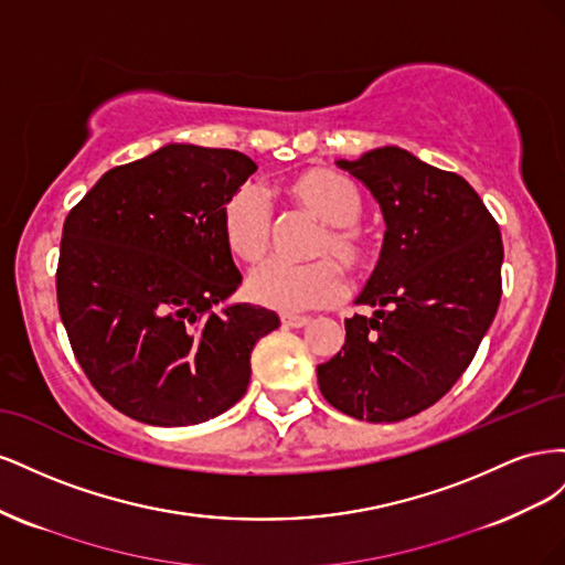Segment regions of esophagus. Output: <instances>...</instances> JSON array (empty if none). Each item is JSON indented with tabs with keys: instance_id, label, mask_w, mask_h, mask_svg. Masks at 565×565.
<instances>
[{
	"instance_id": "1",
	"label": "esophagus",
	"mask_w": 565,
	"mask_h": 565,
	"mask_svg": "<svg viewBox=\"0 0 565 565\" xmlns=\"http://www.w3.org/2000/svg\"><path fill=\"white\" fill-rule=\"evenodd\" d=\"M280 320H282L285 328H303V324H309V318H306V316H289V313H285Z\"/></svg>"
}]
</instances>
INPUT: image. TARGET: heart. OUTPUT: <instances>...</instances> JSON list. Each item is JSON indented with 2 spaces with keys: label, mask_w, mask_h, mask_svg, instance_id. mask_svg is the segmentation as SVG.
<instances>
[{
  "label": "heart",
  "mask_w": 565,
  "mask_h": 565,
  "mask_svg": "<svg viewBox=\"0 0 565 565\" xmlns=\"http://www.w3.org/2000/svg\"><path fill=\"white\" fill-rule=\"evenodd\" d=\"M280 193L289 204L320 221L309 254L316 262H266L247 278V295L268 309L295 313L320 309L341 299L347 278L363 276L374 264V237L361 224L363 193L347 174L328 167H309L282 181ZM218 231L226 249L245 264L262 262L270 247L273 221L264 195L254 185L233 188L218 207Z\"/></svg>",
  "instance_id": "1"
}]
</instances>
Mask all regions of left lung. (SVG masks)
Instances as JSON below:
<instances>
[{
	"mask_svg": "<svg viewBox=\"0 0 565 565\" xmlns=\"http://www.w3.org/2000/svg\"><path fill=\"white\" fill-rule=\"evenodd\" d=\"M380 202V262L344 320L347 341L318 365L339 413L401 422L431 407L469 367L502 297V235L473 188L396 146L339 160Z\"/></svg>",
	"mask_w": 565,
	"mask_h": 565,
	"instance_id": "8db88e82",
	"label": "left lung"
}]
</instances>
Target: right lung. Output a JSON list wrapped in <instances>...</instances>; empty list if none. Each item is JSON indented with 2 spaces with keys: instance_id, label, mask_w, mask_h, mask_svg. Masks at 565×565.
Returning <instances> with one entry per match:
<instances>
[{
  "instance_id": "right-lung-1",
  "label": "right lung",
  "mask_w": 565,
  "mask_h": 565,
  "mask_svg": "<svg viewBox=\"0 0 565 565\" xmlns=\"http://www.w3.org/2000/svg\"><path fill=\"white\" fill-rule=\"evenodd\" d=\"M256 164L169 143L113 167L65 216L58 311L77 363L119 413L191 426L245 396L249 355L280 318L226 303L243 282L218 207Z\"/></svg>"
}]
</instances>
